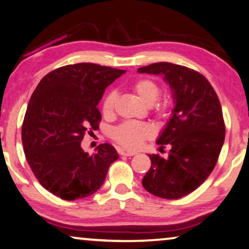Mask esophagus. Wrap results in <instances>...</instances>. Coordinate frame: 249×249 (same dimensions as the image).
<instances>
[{
	"mask_svg": "<svg viewBox=\"0 0 249 249\" xmlns=\"http://www.w3.org/2000/svg\"><path fill=\"white\" fill-rule=\"evenodd\" d=\"M117 151H118V154L122 155V156H134L135 154H137L135 151L126 150V149H124V148H118Z\"/></svg>",
	"mask_w": 249,
	"mask_h": 249,
	"instance_id": "34e87169",
	"label": "esophagus"
}]
</instances>
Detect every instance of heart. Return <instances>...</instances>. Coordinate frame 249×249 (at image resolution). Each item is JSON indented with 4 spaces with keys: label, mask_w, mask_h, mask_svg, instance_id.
Listing matches in <instances>:
<instances>
[{
    "label": "heart",
    "mask_w": 249,
    "mask_h": 249,
    "mask_svg": "<svg viewBox=\"0 0 249 249\" xmlns=\"http://www.w3.org/2000/svg\"><path fill=\"white\" fill-rule=\"evenodd\" d=\"M133 90L144 104L151 105L152 111L158 117H166L170 115L173 100L171 97H164L157 101L160 93V88L151 78H141L132 84ZM117 100V93L110 91L102 101V114L105 117H110L115 112V105ZM154 131L148 124L138 122L123 123L112 131V139L123 147L127 149H137L143 143L144 140L152 138Z\"/></svg>",
    "instance_id": "1"
}]
</instances>
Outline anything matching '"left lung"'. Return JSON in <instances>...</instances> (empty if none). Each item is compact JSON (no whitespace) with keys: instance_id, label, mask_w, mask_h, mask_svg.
<instances>
[{"instance_id":"left-lung-1","label":"left lung","mask_w":249,"mask_h":249,"mask_svg":"<svg viewBox=\"0 0 249 249\" xmlns=\"http://www.w3.org/2000/svg\"><path fill=\"white\" fill-rule=\"evenodd\" d=\"M140 74L163 75L174 99L166 126L157 139L166 158L149 155L151 166L142 185L154 196L178 199L199 187L217 163L225 137L220 100L199 72L171 62H156L138 69Z\"/></svg>"}]
</instances>
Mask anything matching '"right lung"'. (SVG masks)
Returning a JSON list of instances; mask_svg holds the SVG:
<instances>
[{
    "mask_svg": "<svg viewBox=\"0 0 249 249\" xmlns=\"http://www.w3.org/2000/svg\"><path fill=\"white\" fill-rule=\"evenodd\" d=\"M124 72L90 62L68 65L45 75L33 92L21 128L22 145L33 173L54 196L65 200L91 196L118 159L111 144H100L89 155L81 142L89 127H99V102Z\"/></svg>",
    "mask_w": 249,
    "mask_h": 249,
    "instance_id": "1",
    "label": "right lung"
}]
</instances>
